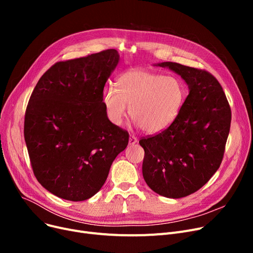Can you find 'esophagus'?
Instances as JSON below:
<instances>
[{"instance_id":"esophagus-1","label":"esophagus","mask_w":253,"mask_h":253,"mask_svg":"<svg viewBox=\"0 0 253 253\" xmlns=\"http://www.w3.org/2000/svg\"><path fill=\"white\" fill-rule=\"evenodd\" d=\"M136 142H137V138H136L134 135H130V136H129V144H130V145L134 144V143H136Z\"/></svg>"}]
</instances>
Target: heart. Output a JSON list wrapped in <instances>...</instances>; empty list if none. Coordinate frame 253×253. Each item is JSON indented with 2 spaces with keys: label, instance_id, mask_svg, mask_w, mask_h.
<instances>
[{
  "label": "heart",
  "instance_id": "b5f03b06",
  "mask_svg": "<svg viewBox=\"0 0 253 253\" xmlns=\"http://www.w3.org/2000/svg\"><path fill=\"white\" fill-rule=\"evenodd\" d=\"M118 88L106 86L102 102L110 121L121 125L129 114L149 134L166 130L177 118L185 97L179 79L147 70L134 69L118 79Z\"/></svg>",
  "mask_w": 253,
  "mask_h": 253
}]
</instances>
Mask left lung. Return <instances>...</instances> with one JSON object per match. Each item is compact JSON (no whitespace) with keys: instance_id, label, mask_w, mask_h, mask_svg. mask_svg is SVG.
<instances>
[{"instance_id":"1","label":"left lung","mask_w":253,"mask_h":253,"mask_svg":"<svg viewBox=\"0 0 253 253\" xmlns=\"http://www.w3.org/2000/svg\"><path fill=\"white\" fill-rule=\"evenodd\" d=\"M158 65L178 74L190 93L173 123L139 140L144 150L142 175L157 194L178 199L200 190L219 168L232 112L222 87L209 72L169 61Z\"/></svg>"}]
</instances>
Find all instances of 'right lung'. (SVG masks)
<instances>
[{
	"instance_id": "right-lung-1",
	"label": "right lung",
	"mask_w": 253,
	"mask_h": 253,
	"mask_svg": "<svg viewBox=\"0 0 253 253\" xmlns=\"http://www.w3.org/2000/svg\"><path fill=\"white\" fill-rule=\"evenodd\" d=\"M118 62L115 49L58 61L40 78L26 106L24 139L34 174L65 200L94 196L128 144V132L110 121L102 102Z\"/></svg>"
}]
</instances>
